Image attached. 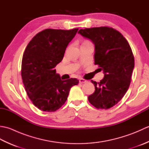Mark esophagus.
Returning <instances> with one entry per match:
<instances>
[{"mask_svg": "<svg viewBox=\"0 0 149 149\" xmlns=\"http://www.w3.org/2000/svg\"><path fill=\"white\" fill-rule=\"evenodd\" d=\"M87 83V81H86V80H85V79H83V78H81L80 79H79V83H81V84H83V83Z\"/></svg>", "mask_w": 149, "mask_h": 149, "instance_id": "obj_1", "label": "esophagus"}]
</instances>
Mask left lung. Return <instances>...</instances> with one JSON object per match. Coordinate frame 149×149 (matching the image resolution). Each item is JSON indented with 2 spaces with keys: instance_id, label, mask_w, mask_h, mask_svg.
Returning <instances> with one entry per match:
<instances>
[{
  "instance_id": "1",
  "label": "left lung",
  "mask_w": 149,
  "mask_h": 149,
  "mask_svg": "<svg viewBox=\"0 0 149 149\" xmlns=\"http://www.w3.org/2000/svg\"><path fill=\"white\" fill-rule=\"evenodd\" d=\"M78 33L95 44L94 63L104 74L100 82L91 80L95 90L88 100L97 109H109L122 99L130 85L134 66L132 49L122 34L112 27L86 28Z\"/></svg>"
}]
</instances>
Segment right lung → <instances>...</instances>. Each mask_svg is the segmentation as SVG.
<instances>
[{
	"mask_svg": "<svg viewBox=\"0 0 149 149\" xmlns=\"http://www.w3.org/2000/svg\"><path fill=\"white\" fill-rule=\"evenodd\" d=\"M78 29L43 30L33 38L24 52L21 75L25 90L34 105L43 111L59 109L70 88L79 83L76 78L62 81L55 69Z\"/></svg>",
	"mask_w": 149,
	"mask_h": 149,
	"instance_id": "1",
	"label": "right lung"
}]
</instances>
